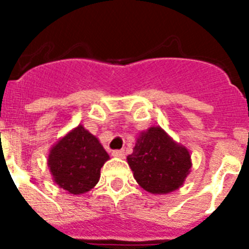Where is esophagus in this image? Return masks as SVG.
<instances>
[{
  "instance_id": "34e87169",
  "label": "esophagus",
  "mask_w": 249,
  "mask_h": 249,
  "mask_svg": "<svg viewBox=\"0 0 249 249\" xmlns=\"http://www.w3.org/2000/svg\"><path fill=\"white\" fill-rule=\"evenodd\" d=\"M124 151L123 149H116V151L112 152V156H114V157H118V158H124Z\"/></svg>"
}]
</instances>
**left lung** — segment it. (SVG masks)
Here are the masks:
<instances>
[{
  "mask_svg": "<svg viewBox=\"0 0 249 249\" xmlns=\"http://www.w3.org/2000/svg\"><path fill=\"white\" fill-rule=\"evenodd\" d=\"M133 177L144 191L164 195L178 190L191 172V155L160 127L141 132L127 157Z\"/></svg>",
  "mask_w": 249,
  "mask_h": 249,
  "instance_id": "left-lung-1",
  "label": "left lung"
}]
</instances>
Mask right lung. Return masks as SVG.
Instances as JSON below:
<instances>
[{"mask_svg": "<svg viewBox=\"0 0 249 249\" xmlns=\"http://www.w3.org/2000/svg\"><path fill=\"white\" fill-rule=\"evenodd\" d=\"M108 158L98 138L80 124L51 148L47 164L54 183L71 195H81L97 184Z\"/></svg>", "mask_w": 249, "mask_h": 249, "instance_id": "right-lung-1", "label": "right lung"}]
</instances>
